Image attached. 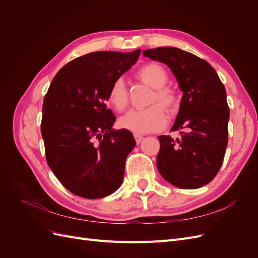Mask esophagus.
<instances>
[{
  "label": "esophagus",
  "mask_w": 258,
  "mask_h": 258,
  "mask_svg": "<svg viewBox=\"0 0 258 258\" xmlns=\"http://www.w3.org/2000/svg\"><path fill=\"white\" fill-rule=\"evenodd\" d=\"M135 139H136V142H137V144H140L141 143L142 141H143V137L142 136H140V135H135Z\"/></svg>",
  "instance_id": "34e87169"
}]
</instances>
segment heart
I'll use <instances>...</instances> for the list:
<instances>
[{
	"mask_svg": "<svg viewBox=\"0 0 258 258\" xmlns=\"http://www.w3.org/2000/svg\"><path fill=\"white\" fill-rule=\"evenodd\" d=\"M139 80L154 88L151 103L158 102L143 110H130L118 119V126L138 135L150 134L161 130L167 124L168 117L162 107L173 112L178 106V97L174 89L167 87L168 73L165 68L157 63H147L137 72ZM129 95L126 82L116 79L107 91V101L117 111H122L128 104Z\"/></svg>",
	"mask_w": 258,
	"mask_h": 258,
	"instance_id": "b5f03b06",
	"label": "heart"
}]
</instances>
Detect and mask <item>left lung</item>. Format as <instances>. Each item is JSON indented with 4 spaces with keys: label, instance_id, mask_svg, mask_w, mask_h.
Here are the masks:
<instances>
[{
    "label": "left lung",
    "instance_id": "left-lung-1",
    "mask_svg": "<svg viewBox=\"0 0 258 258\" xmlns=\"http://www.w3.org/2000/svg\"><path fill=\"white\" fill-rule=\"evenodd\" d=\"M143 56L167 64L183 92L171 128L181 138L158 137L159 173L178 188H199L217 174L228 143L229 107L224 85L209 62L179 48L147 49Z\"/></svg>",
    "mask_w": 258,
    "mask_h": 258
}]
</instances>
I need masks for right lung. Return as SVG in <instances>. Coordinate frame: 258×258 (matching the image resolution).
<instances>
[{"label": "right lung", "mask_w": 258, "mask_h": 258, "mask_svg": "<svg viewBox=\"0 0 258 258\" xmlns=\"http://www.w3.org/2000/svg\"><path fill=\"white\" fill-rule=\"evenodd\" d=\"M141 49L96 51L70 61L53 77L41 123L46 160L76 196L99 199L119 188L127 156L136 146L128 130H114L106 107L111 84L134 66Z\"/></svg>", "instance_id": "add662e5"}]
</instances>
